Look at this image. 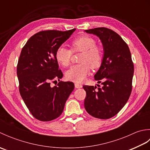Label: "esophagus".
<instances>
[{"instance_id":"obj_1","label":"esophagus","mask_w":150,"mask_h":150,"mask_svg":"<svg viewBox=\"0 0 150 150\" xmlns=\"http://www.w3.org/2000/svg\"><path fill=\"white\" fill-rule=\"evenodd\" d=\"M75 86L76 88H81L82 87V86L80 84H78V83H75Z\"/></svg>"}]
</instances>
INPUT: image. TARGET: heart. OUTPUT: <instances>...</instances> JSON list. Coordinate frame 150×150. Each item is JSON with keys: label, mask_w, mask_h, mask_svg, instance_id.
<instances>
[{"label": "heart", "mask_w": 150, "mask_h": 150, "mask_svg": "<svg viewBox=\"0 0 150 150\" xmlns=\"http://www.w3.org/2000/svg\"><path fill=\"white\" fill-rule=\"evenodd\" d=\"M96 40L93 37L82 35L73 39L71 42L73 52H81L79 64L71 66L66 72V77L69 81L80 83L87 77L90 68H99L103 60V51L100 46L95 45ZM71 50L61 46L57 48L55 58L63 66H68L71 62Z\"/></svg>", "instance_id": "obj_1"}]
</instances>
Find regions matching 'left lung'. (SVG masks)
I'll list each match as a JSON object with an SVG mask.
<instances>
[{
  "instance_id": "left-lung-1",
  "label": "left lung",
  "mask_w": 150,
  "mask_h": 150,
  "mask_svg": "<svg viewBox=\"0 0 150 150\" xmlns=\"http://www.w3.org/2000/svg\"><path fill=\"white\" fill-rule=\"evenodd\" d=\"M97 35L103 44V60L94 75L103 86H84V108L95 118L108 119L119 112L128 100L132 89L134 66L128 46L121 37L106 28L85 30ZM97 86L98 84H97Z\"/></svg>"
}]
</instances>
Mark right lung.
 <instances>
[{"mask_svg":"<svg viewBox=\"0 0 150 150\" xmlns=\"http://www.w3.org/2000/svg\"><path fill=\"white\" fill-rule=\"evenodd\" d=\"M75 31H40L31 37L22 49L17 68L19 91L30 113L40 121L59 117L74 90L72 82L60 81L53 87L50 82L63 77L55 52Z\"/></svg>","mask_w":150,"mask_h":150,"instance_id":"1","label":"right lung"}]
</instances>
